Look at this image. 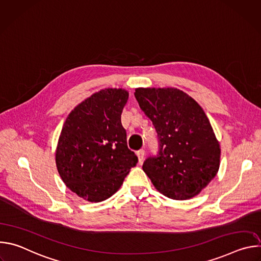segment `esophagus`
Returning a JSON list of instances; mask_svg holds the SVG:
<instances>
[{
	"label": "esophagus",
	"instance_id": "1",
	"mask_svg": "<svg viewBox=\"0 0 261 261\" xmlns=\"http://www.w3.org/2000/svg\"><path fill=\"white\" fill-rule=\"evenodd\" d=\"M136 155H137V157H138V161H139V163H141V162L143 161V158H144L145 152H144L143 150H140V151H138V152L136 153Z\"/></svg>",
	"mask_w": 261,
	"mask_h": 261
}]
</instances>
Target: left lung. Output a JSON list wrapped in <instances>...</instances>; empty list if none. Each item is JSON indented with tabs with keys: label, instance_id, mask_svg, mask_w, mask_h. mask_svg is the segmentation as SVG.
<instances>
[{
	"label": "left lung",
	"instance_id": "1",
	"mask_svg": "<svg viewBox=\"0 0 261 261\" xmlns=\"http://www.w3.org/2000/svg\"><path fill=\"white\" fill-rule=\"evenodd\" d=\"M135 98L153 122L159 154L142 169L164 196L186 200L198 195L215 177L221 148L201 106L175 88H137Z\"/></svg>",
	"mask_w": 261,
	"mask_h": 261
}]
</instances>
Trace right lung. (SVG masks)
Instances as JSON below:
<instances>
[{"label":"right lung","instance_id":"right-lung-1","mask_svg":"<svg viewBox=\"0 0 261 261\" xmlns=\"http://www.w3.org/2000/svg\"><path fill=\"white\" fill-rule=\"evenodd\" d=\"M128 98L125 89L101 90L74 107L63 125L56 150L59 174L90 202L113 196L138 161L121 122Z\"/></svg>","mask_w":261,"mask_h":261}]
</instances>
